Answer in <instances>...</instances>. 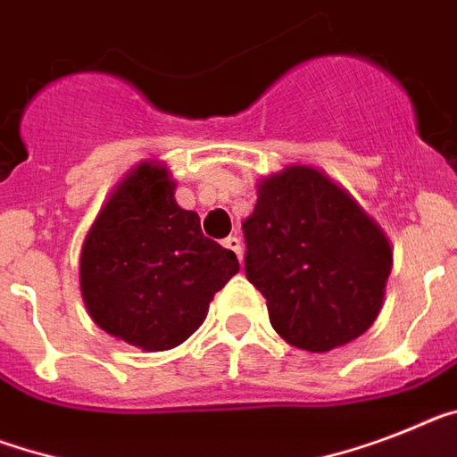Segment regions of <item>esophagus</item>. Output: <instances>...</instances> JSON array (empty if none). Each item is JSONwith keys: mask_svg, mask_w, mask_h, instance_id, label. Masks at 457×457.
Returning a JSON list of instances; mask_svg holds the SVG:
<instances>
[{"mask_svg": "<svg viewBox=\"0 0 457 457\" xmlns=\"http://www.w3.org/2000/svg\"><path fill=\"white\" fill-rule=\"evenodd\" d=\"M222 246L229 248L232 253H237V258H244V253H241V239L239 237H228V239L222 241Z\"/></svg>", "mask_w": 457, "mask_h": 457, "instance_id": "1", "label": "esophagus"}]
</instances>
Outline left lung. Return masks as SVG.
<instances>
[{
  "label": "left lung",
  "mask_w": 457,
  "mask_h": 457,
  "mask_svg": "<svg viewBox=\"0 0 457 457\" xmlns=\"http://www.w3.org/2000/svg\"><path fill=\"white\" fill-rule=\"evenodd\" d=\"M241 229L246 278L290 346L328 353L377 320L393 270L390 241L328 174L290 164L262 179Z\"/></svg>",
  "instance_id": "1"
}]
</instances>
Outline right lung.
I'll list each match as a JSON object with an SVG mask.
<instances>
[{"label": "right lung", "instance_id": "add662e5", "mask_svg": "<svg viewBox=\"0 0 457 457\" xmlns=\"http://www.w3.org/2000/svg\"><path fill=\"white\" fill-rule=\"evenodd\" d=\"M174 190L164 164H137L80 248V293L92 320L151 353L193 335L213 295L239 271L235 253L202 235L199 216L176 204Z\"/></svg>", "mask_w": 457, "mask_h": 457}]
</instances>
